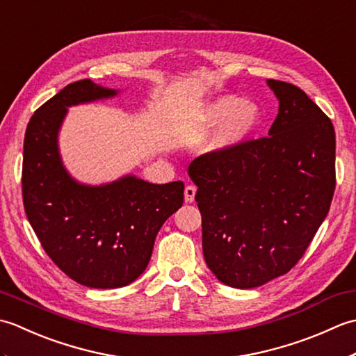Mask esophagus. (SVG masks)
<instances>
[{
	"label": "esophagus",
	"instance_id": "esophagus-1",
	"mask_svg": "<svg viewBox=\"0 0 356 356\" xmlns=\"http://www.w3.org/2000/svg\"><path fill=\"white\" fill-rule=\"evenodd\" d=\"M195 191H197V188H195L194 185H186V186H185V202H186V203L194 202Z\"/></svg>",
	"mask_w": 356,
	"mask_h": 356
}]
</instances>
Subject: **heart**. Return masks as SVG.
Returning a JSON list of instances; mask_svg holds the SVG:
<instances>
[{"label": "heart", "mask_w": 356, "mask_h": 356, "mask_svg": "<svg viewBox=\"0 0 356 356\" xmlns=\"http://www.w3.org/2000/svg\"><path fill=\"white\" fill-rule=\"evenodd\" d=\"M199 119L205 124H220L208 142V149L223 153L243 143L260 124V110L252 102L236 96H222L202 108Z\"/></svg>", "instance_id": "1"}]
</instances>
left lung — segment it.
<instances>
[{
    "label": "left lung",
    "mask_w": 356,
    "mask_h": 356,
    "mask_svg": "<svg viewBox=\"0 0 356 356\" xmlns=\"http://www.w3.org/2000/svg\"><path fill=\"white\" fill-rule=\"evenodd\" d=\"M278 115L269 136L203 154L197 185L202 246L222 283L249 289L287 274L326 218L335 191V130L303 90L269 79Z\"/></svg>",
    "instance_id": "8db88e82"
}]
</instances>
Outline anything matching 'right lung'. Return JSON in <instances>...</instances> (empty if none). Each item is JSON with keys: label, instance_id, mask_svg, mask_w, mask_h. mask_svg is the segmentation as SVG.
Returning a JSON list of instances; mask_svg holds the SVG:
<instances>
[{"label": "right lung", "instance_id": "right-lung-1", "mask_svg": "<svg viewBox=\"0 0 356 356\" xmlns=\"http://www.w3.org/2000/svg\"><path fill=\"white\" fill-rule=\"evenodd\" d=\"M115 95L90 79L73 82L35 111L24 138L21 182L29 222L51 261L96 289L134 282L147 268L159 229L184 203L180 180L154 185L125 176L88 186L65 171L58 131L67 107Z\"/></svg>", "mask_w": 356, "mask_h": 356}]
</instances>
